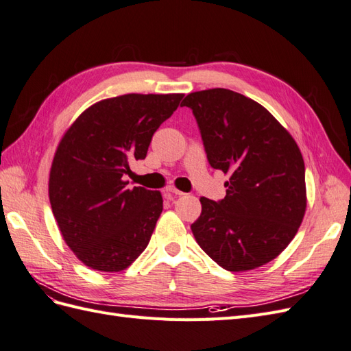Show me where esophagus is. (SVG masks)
Wrapping results in <instances>:
<instances>
[{
    "label": "esophagus",
    "mask_w": 351,
    "mask_h": 351,
    "mask_svg": "<svg viewBox=\"0 0 351 351\" xmlns=\"http://www.w3.org/2000/svg\"><path fill=\"white\" fill-rule=\"evenodd\" d=\"M164 193H165V196H182V195H184L183 192H180L178 189H176L174 186H168L165 190H164Z\"/></svg>",
    "instance_id": "34e87169"
}]
</instances>
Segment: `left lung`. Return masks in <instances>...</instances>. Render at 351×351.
I'll use <instances>...</instances> for the list:
<instances>
[{"instance_id":"1","label":"left lung","mask_w":351,"mask_h":351,"mask_svg":"<svg viewBox=\"0 0 351 351\" xmlns=\"http://www.w3.org/2000/svg\"><path fill=\"white\" fill-rule=\"evenodd\" d=\"M212 168L230 174L227 195L200 197L193 236L231 272L259 268L289 246L306 212L304 161L291 134L261 104L230 89L189 93Z\"/></svg>"}]
</instances>
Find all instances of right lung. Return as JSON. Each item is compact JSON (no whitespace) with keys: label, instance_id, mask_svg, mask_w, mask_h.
I'll return each mask as SVG.
<instances>
[{"label":"right lung","instance_id":"add662e5","mask_svg":"<svg viewBox=\"0 0 351 351\" xmlns=\"http://www.w3.org/2000/svg\"><path fill=\"white\" fill-rule=\"evenodd\" d=\"M183 93H127L84 110L58 143L48 193L67 246L86 267L129 268L146 249L162 212L158 190L129 189V162L145 159L154 133Z\"/></svg>","mask_w":351,"mask_h":351}]
</instances>
